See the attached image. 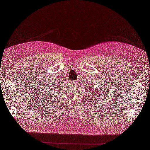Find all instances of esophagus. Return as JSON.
I'll return each instance as SVG.
<instances>
[{
  "label": "esophagus",
  "instance_id": "esophagus-1",
  "mask_svg": "<svg viewBox=\"0 0 150 150\" xmlns=\"http://www.w3.org/2000/svg\"><path fill=\"white\" fill-rule=\"evenodd\" d=\"M71 84H72L73 85V86H76V85H77V82H73V81H72V82H71Z\"/></svg>",
  "mask_w": 150,
  "mask_h": 150
}]
</instances>
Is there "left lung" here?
Returning a JSON list of instances; mask_svg holds the SVG:
<instances>
[{
	"label": "left lung",
	"mask_w": 150,
	"mask_h": 150,
	"mask_svg": "<svg viewBox=\"0 0 150 150\" xmlns=\"http://www.w3.org/2000/svg\"><path fill=\"white\" fill-rule=\"evenodd\" d=\"M104 88H99L98 89H94V88H93V91H91L90 90V93L91 95H93V100H95V101H99V100H100V99H102L101 98L103 95H104V87L105 86L104 85ZM91 88V87H90ZM106 89V88H105ZM98 103V102H97Z\"/></svg>",
	"instance_id": "left-lung-1"
}]
</instances>
